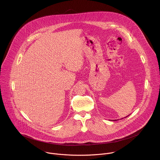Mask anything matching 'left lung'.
Instances as JSON below:
<instances>
[{"label": "left lung", "mask_w": 160, "mask_h": 160, "mask_svg": "<svg viewBox=\"0 0 160 160\" xmlns=\"http://www.w3.org/2000/svg\"><path fill=\"white\" fill-rule=\"evenodd\" d=\"M128 116H129V115H128ZM128 116H127V117H128ZM126 117H125V118H126ZM122 119H123V118H122ZM113 121H117V120H113Z\"/></svg>", "instance_id": "obj_1"}]
</instances>
